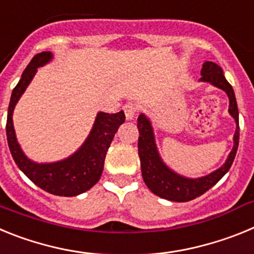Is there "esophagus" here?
Listing matches in <instances>:
<instances>
[{"label": "esophagus", "instance_id": "obj_1", "mask_svg": "<svg viewBox=\"0 0 254 254\" xmlns=\"http://www.w3.org/2000/svg\"><path fill=\"white\" fill-rule=\"evenodd\" d=\"M123 111H125L126 118H127V120H133L134 116H136V112H137V107H136L133 103H127V104H125V107H123Z\"/></svg>", "mask_w": 254, "mask_h": 254}]
</instances>
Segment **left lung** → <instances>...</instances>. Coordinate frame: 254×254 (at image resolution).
Masks as SVG:
<instances>
[{
	"label": "left lung",
	"instance_id": "8db88e82",
	"mask_svg": "<svg viewBox=\"0 0 254 254\" xmlns=\"http://www.w3.org/2000/svg\"><path fill=\"white\" fill-rule=\"evenodd\" d=\"M199 80L205 82H210L214 86L219 87L225 91L229 96V113L237 122V131L234 134V147L229 154L228 160L223 167L215 170L208 176L202 178L190 179L178 176L177 173L170 170L163 163L155 146L154 132L150 121L145 114H140L137 118L138 128V156L141 161V172H142L143 182L146 183L147 188L152 193L161 198L174 201V202H187L203 194L206 190L214 187L220 179L225 176L228 170L232 167L233 161L237 155L238 145H239V113L238 105L235 100L234 90L232 85L226 81L221 67L217 66L214 62H205L201 69Z\"/></svg>",
	"mask_w": 254,
	"mask_h": 254
}]
</instances>
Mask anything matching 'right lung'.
I'll return each mask as SVG.
<instances>
[{"label": "right lung", "mask_w": 254, "mask_h": 254, "mask_svg": "<svg viewBox=\"0 0 254 254\" xmlns=\"http://www.w3.org/2000/svg\"><path fill=\"white\" fill-rule=\"evenodd\" d=\"M51 58V52L38 53L22 72L19 84L15 86L11 95L6 134L13 160L34 185L56 196L72 197L89 190L100 179L105 155L113 141L114 134L118 131V127L125 122L126 117L123 111L114 114L100 112L96 116L89 137L72 156L51 164H37L29 160L17 143L13 129L12 112L20 96L34 77L38 67L46 64Z\"/></svg>", "instance_id": "obj_1"}]
</instances>
